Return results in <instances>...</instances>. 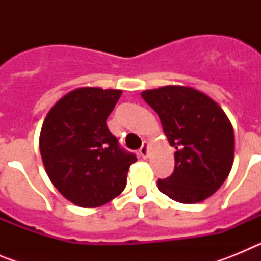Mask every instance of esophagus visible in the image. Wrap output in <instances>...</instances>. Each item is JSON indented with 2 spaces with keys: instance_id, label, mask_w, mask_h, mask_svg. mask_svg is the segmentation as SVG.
Masks as SVG:
<instances>
[{
  "instance_id": "obj_1",
  "label": "esophagus",
  "mask_w": 261,
  "mask_h": 261,
  "mask_svg": "<svg viewBox=\"0 0 261 261\" xmlns=\"http://www.w3.org/2000/svg\"><path fill=\"white\" fill-rule=\"evenodd\" d=\"M140 155L142 158H147V155H149V142L147 141L142 142V146L140 147Z\"/></svg>"
}]
</instances>
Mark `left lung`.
<instances>
[{"label":"left lung","instance_id":"1","mask_svg":"<svg viewBox=\"0 0 261 261\" xmlns=\"http://www.w3.org/2000/svg\"><path fill=\"white\" fill-rule=\"evenodd\" d=\"M141 96L162 123L175 147V170L158 179V190L183 204L204 201L231 171L234 129L222 108L206 94L188 86L145 90Z\"/></svg>","mask_w":261,"mask_h":261}]
</instances>
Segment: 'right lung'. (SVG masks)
I'll use <instances>...</instances> for the list:
<instances>
[{"label":"right lung","mask_w":261,"mask_h":261,"mask_svg":"<svg viewBox=\"0 0 261 261\" xmlns=\"http://www.w3.org/2000/svg\"><path fill=\"white\" fill-rule=\"evenodd\" d=\"M121 90L80 87L62 96L41 126L39 147L45 172L66 200L96 208L126 186L136 155L119 147L106 120Z\"/></svg>","instance_id":"add662e5"}]
</instances>
